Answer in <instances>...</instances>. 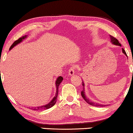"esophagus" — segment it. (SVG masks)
<instances>
[{
	"mask_svg": "<svg viewBox=\"0 0 133 133\" xmlns=\"http://www.w3.org/2000/svg\"><path fill=\"white\" fill-rule=\"evenodd\" d=\"M75 70H76V66H72L69 69V76H73L75 74Z\"/></svg>",
	"mask_w": 133,
	"mask_h": 133,
	"instance_id": "obj_1",
	"label": "esophagus"
}]
</instances>
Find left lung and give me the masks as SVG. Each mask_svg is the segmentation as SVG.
I'll list each match as a JSON object with an SVG mask.
<instances>
[{"mask_svg": "<svg viewBox=\"0 0 133 133\" xmlns=\"http://www.w3.org/2000/svg\"><path fill=\"white\" fill-rule=\"evenodd\" d=\"M111 42H112V44H114V45H119V46H121V44L119 42V41L116 38L112 37V36H111ZM122 51H123V52L124 53V54L126 55V56H127V54H126V52L124 50V49H122ZM82 86H83V89L81 91V96L82 97V98L84 99L85 100V101H86V103H88L89 104L91 105V106H105L106 105H103V104H98V103H94V102H92L91 101H89V99L88 98H87L86 96H85V94H84V82H82Z\"/></svg>", "mask_w": 133, "mask_h": 133, "instance_id": "8db88e82", "label": "left lung"}]
</instances>
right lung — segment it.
Wrapping results in <instances>:
<instances>
[{
	"instance_id": "obj_1",
	"label": "right lung",
	"mask_w": 133,
	"mask_h": 133,
	"mask_svg": "<svg viewBox=\"0 0 133 133\" xmlns=\"http://www.w3.org/2000/svg\"><path fill=\"white\" fill-rule=\"evenodd\" d=\"M26 36H22V37H20L19 39H18L17 40H16L12 44L11 46H10L9 49L10 50L11 49H12L13 47L15 46V45H16L17 44H19L20 42H22V41L23 40V39H25V38L26 37ZM62 80H63V77H61V76H59V77L57 79V80H56V89H57V91H56V95H55L54 97L52 99V100L49 103L47 104H46V105H44V106H42L32 107V108H30V109H32V110H39H39H44V109H49V108H51V107H52L53 106H54L55 104H56V101H57V95H58V92H59V85H60L61 82L62 81Z\"/></svg>"
}]
</instances>
